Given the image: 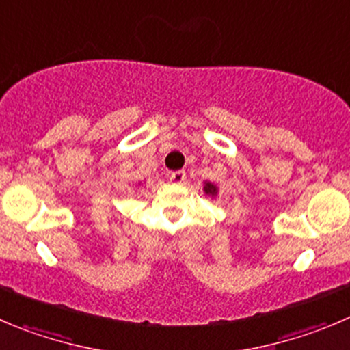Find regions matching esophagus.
Masks as SVG:
<instances>
[{
	"mask_svg": "<svg viewBox=\"0 0 350 350\" xmlns=\"http://www.w3.org/2000/svg\"><path fill=\"white\" fill-rule=\"evenodd\" d=\"M185 178H187L185 172H173L168 175V180L172 182V184H184Z\"/></svg>",
	"mask_w": 350,
	"mask_h": 350,
	"instance_id": "obj_1",
	"label": "esophagus"
}]
</instances>
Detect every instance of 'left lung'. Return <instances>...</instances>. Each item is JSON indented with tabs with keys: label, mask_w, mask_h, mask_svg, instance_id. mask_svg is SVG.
Masks as SVG:
<instances>
[{
	"label": "left lung",
	"mask_w": 350,
	"mask_h": 350,
	"mask_svg": "<svg viewBox=\"0 0 350 350\" xmlns=\"http://www.w3.org/2000/svg\"><path fill=\"white\" fill-rule=\"evenodd\" d=\"M202 191H204L206 196H211V198H215V196L218 194V187H216L215 184H211V182H204V187H202Z\"/></svg>",
	"instance_id": "obj_1"
}]
</instances>
